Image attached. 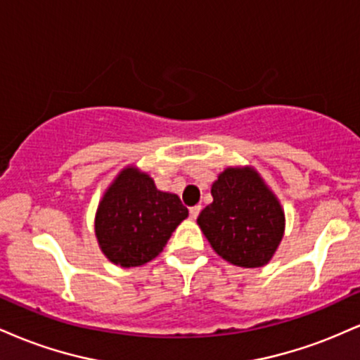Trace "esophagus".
Listing matches in <instances>:
<instances>
[{"mask_svg": "<svg viewBox=\"0 0 360 360\" xmlns=\"http://www.w3.org/2000/svg\"><path fill=\"white\" fill-rule=\"evenodd\" d=\"M200 212H201V206L200 205L193 206V208H189V217H191L193 220H196L198 214H200Z\"/></svg>", "mask_w": 360, "mask_h": 360, "instance_id": "esophagus-1", "label": "esophagus"}]
</instances>
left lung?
Returning <instances> with one entry per match:
<instances>
[{
    "instance_id": "left-lung-1",
    "label": "left lung",
    "mask_w": 360,
    "mask_h": 360,
    "mask_svg": "<svg viewBox=\"0 0 360 360\" xmlns=\"http://www.w3.org/2000/svg\"><path fill=\"white\" fill-rule=\"evenodd\" d=\"M213 203L198 225L213 250L238 267H262L274 257L286 229L283 205L252 166H230L212 184Z\"/></svg>"
}]
</instances>
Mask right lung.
<instances>
[{
    "label": "right lung",
    "instance_id": "obj_1",
    "mask_svg": "<svg viewBox=\"0 0 360 360\" xmlns=\"http://www.w3.org/2000/svg\"><path fill=\"white\" fill-rule=\"evenodd\" d=\"M188 214L177 194L160 191L147 172L127 166L103 193L94 217V235L110 262L137 267L164 250Z\"/></svg>",
    "mask_w": 360,
    "mask_h": 360
}]
</instances>
